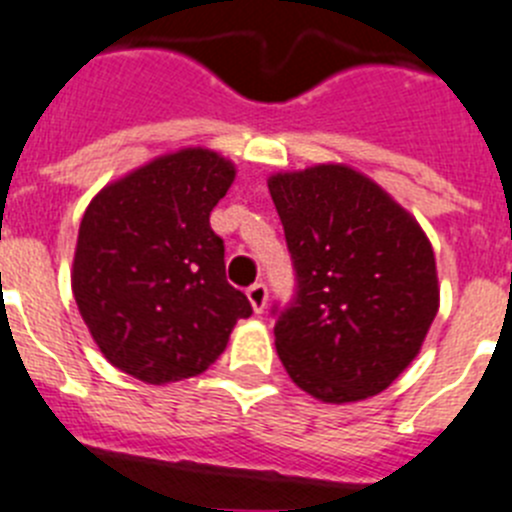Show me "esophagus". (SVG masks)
Wrapping results in <instances>:
<instances>
[{"instance_id":"34e87169","label":"esophagus","mask_w":512,"mask_h":512,"mask_svg":"<svg viewBox=\"0 0 512 512\" xmlns=\"http://www.w3.org/2000/svg\"><path fill=\"white\" fill-rule=\"evenodd\" d=\"M247 298H250L252 308L260 313L262 308L267 306V285L265 283H252L250 288H247Z\"/></svg>"}]
</instances>
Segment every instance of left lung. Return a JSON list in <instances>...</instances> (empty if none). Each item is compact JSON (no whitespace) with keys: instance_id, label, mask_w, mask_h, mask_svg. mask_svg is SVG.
Listing matches in <instances>:
<instances>
[{"instance_id":"8db88e82","label":"left lung","mask_w":512,"mask_h":512,"mask_svg":"<svg viewBox=\"0 0 512 512\" xmlns=\"http://www.w3.org/2000/svg\"><path fill=\"white\" fill-rule=\"evenodd\" d=\"M296 290L273 303L275 349L324 403L377 395L411 365L439 311L434 250L411 214L344 165L273 176Z\"/></svg>"}]
</instances>
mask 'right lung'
<instances>
[{
  "instance_id": "add662e5",
  "label": "right lung",
  "mask_w": 512,
  "mask_h": 512,
  "mask_svg": "<svg viewBox=\"0 0 512 512\" xmlns=\"http://www.w3.org/2000/svg\"><path fill=\"white\" fill-rule=\"evenodd\" d=\"M234 165L181 150L112 183L86 209L73 257V298L104 357L150 385L201 375L252 316L227 283L211 209Z\"/></svg>"
}]
</instances>
